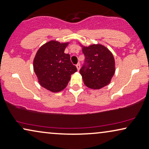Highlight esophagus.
Instances as JSON below:
<instances>
[{
    "mask_svg": "<svg viewBox=\"0 0 149 149\" xmlns=\"http://www.w3.org/2000/svg\"><path fill=\"white\" fill-rule=\"evenodd\" d=\"M76 68H77V70H78V71L80 70V64H79V63H78L76 65Z\"/></svg>",
    "mask_w": 149,
    "mask_h": 149,
    "instance_id": "1",
    "label": "esophagus"
}]
</instances>
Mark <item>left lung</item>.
<instances>
[{"mask_svg": "<svg viewBox=\"0 0 149 149\" xmlns=\"http://www.w3.org/2000/svg\"><path fill=\"white\" fill-rule=\"evenodd\" d=\"M82 47L84 64L79 70L84 84L88 88L98 90L108 85L116 71L113 55L101 45Z\"/></svg>", "mask_w": 149, "mask_h": 149, "instance_id": "8db88e82", "label": "left lung"}]
</instances>
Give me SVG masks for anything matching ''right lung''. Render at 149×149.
<instances>
[{"label": "right lung", "instance_id": "1", "mask_svg": "<svg viewBox=\"0 0 149 149\" xmlns=\"http://www.w3.org/2000/svg\"><path fill=\"white\" fill-rule=\"evenodd\" d=\"M69 42L51 40L37 51L33 59V70L42 86L58 93L67 86L71 75L77 72L70 55L64 53Z\"/></svg>", "mask_w": 149, "mask_h": 149}]
</instances>
